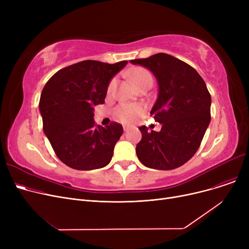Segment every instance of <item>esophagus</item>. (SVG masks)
<instances>
[{
	"instance_id": "esophagus-1",
	"label": "esophagus",
	"mask_w": 249,
	"mask_h": 249,
	"mask_svg": "<svg viewBox=\"0 0 249 249\" xmlns=\"http://www.w3.org/2000/svg\"><path fill=\"white\" fill-rule=\"evenodd\" d=\"M123 129H124V132H127L128 130L130 129V126H129V125H124V126H123Z\"/></svg>"
}]
</instances>
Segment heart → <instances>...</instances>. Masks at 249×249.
Wrapping results in <instances>:
<instances>
[{
	"mask_svg": "<svg viewBox=\"0 0 249 249\" xmlns=\"http://www.w3.org/2000/svg\"><path fill=\"white\" fill-rule=\"evenodd\" d=\"M129 76L131 78L137 89L147 84L152 85L153 83L152 74L148 70L144 68H136L132 70L129 72ZM115 86H116V80L113 78L108 86L107 90L109 94H111L114 90ZM141 114H142V108L139 106V105H136V104H121L114 111L115 117L118 120H120L123 123H129V122L134 121L139 116H141Z\"/></svg>",
	"mask_w": 249,
	"mask_h": 249,
	"instance_id": "heart-1",
	"label": "heart"
}]
</instances>
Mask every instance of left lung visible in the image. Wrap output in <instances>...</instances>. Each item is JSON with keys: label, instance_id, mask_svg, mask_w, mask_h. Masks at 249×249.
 I'll return each mask as SVG.
<instances>
[{"label": "left lung", "instance_id": "1", "mask_svg": "<svg viewBox=\"0 0 249 249\" xmlns=\"http://www.w3.org/2000/svg\"><path fill=\"white\" fill-rule=\"evenodd\" d=\"M130 62L148 69L158 81L159 95L150 114L162 124L160 132L139 127L137 158L154 169L179 167L200 147L211 120V95L197 71L172 55L156 53Z\"/></svg>", "mask_w": 249, "mask_h": 249}]
</instances>
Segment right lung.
Returning a JSON list of instances; mask_svg holds the SVG:
<instances>
[{
    "instance_id": "1",
    "label": "right lung",
    "mask_w": 249,
    "mask_h": 249,
    "mask_svg": "<svg viewBox=\"0 0 249 249\" xmlns=\"http://www.w3.org/2000/svg\"><path fill=\"white\" fill-rule=\"evenodd\" d=\"M126 64L84 60L58 71L44 86L39 101L43 131L64 164L91 171L111 161L123 127L96 125L94 106L105 103L110 81Z\"/></svg>"
}]
</instances>
